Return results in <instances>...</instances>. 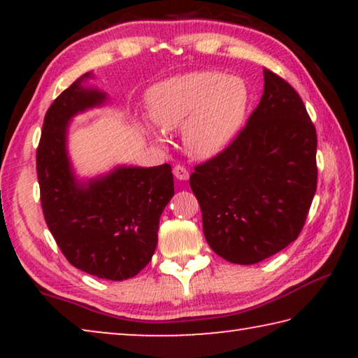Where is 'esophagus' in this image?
Returning <instances> with one entry per match:
<instances>
[{
    "label": "esophagus",
    "mask_w": 358,
    "mask_h": 358,
    "mask_svg": "<svg viewBox=\"0 0 358 358\" xmlns=\"http://www.w3.org/2000/svg\"><path fill=\"white\" fill-rule=\"evenodd\" d=\"M173 175H175V178L180 180V181H185V180L189 178V172H187L186 167H183V166H175L173 167Z\"/></svg>",
    "instance_id": "obj_1"
}]
</instances>
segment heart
Wrapping results in <instances>:
<instances>
[{"label":"heart","instance_id":"1","mask_svg":"<svg viewBox=\"0 0 358 358\" xmlns=\"http://www.w3.org/2000/svg\"><path fill=\"white\" fill-rule=\"evenodd\" d=\"M148 110L157 126L185 124L183 142L192 156L211 157L238 134L251 102L241 77L220 71H194L156 85L148 92Z\"/></svg>","mask_w":358,"mask_h":358}]
</instances>
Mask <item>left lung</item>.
<instances>
[{"mask_svg":"<svg viewBox=\"0 0 358 358\" xmlns=\"http://www.w3.org/2000/svg\"><path fill=\"white\" fill-rule=\"evenodd\" d=\"M264 94L226 148L189 178L217 256L251 265L299 237L317 187V134L299 93L264 69Z\"/></svg>","mask_w":358,"mask_h":358,"instance_id":"1","label":"left lung"}]
</instances>
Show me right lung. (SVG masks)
Masks as SVG:
<instances>
[{"label":"right lung","mask_w":358,"mask_h":358,"mask_svg":"<svg viewBox=\"0 0 358 358\" xmlns=\"http://www.w3.org/2000/svg\"><path fill=\"white\" fill-rule=\"evenodd\" d=\"M82 78L45 113L36 151L41 207L71 265L102 280L123 281L153 257L159 217L173 196L172 167H118L106 177L78 183L66 153L68 121L106 101L104 93L83 88Z\"/></svg>","instance_id":"right-lung-1"}]
</instances>
